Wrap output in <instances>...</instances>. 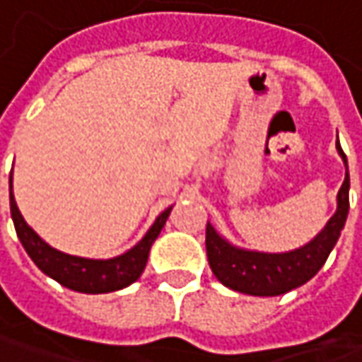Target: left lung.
I'll use <instances>...</instances> for the list:
<instances>
[{"mask_svg":"<svg viewBox=\"0 0 362 362\" xmlns=\"http://www.w3.org/2000/svg\"><path fill=\"white\" fill-rule=\"evenodd\" d=\"M339 155L346 165V155L337 143ZM349 171L339 189L337 214L328 219L327 228L304 247L286 254H262L240 250L226 242L214 226L205 228V247L209 268L223 286L250 296H278L306 284L327 262L330 250L341 235L349 216Z\"/></svg>","mask_w":362,"mask_h":362,"instance_id":"8db88e82","label":"left lung"}]
</instances>
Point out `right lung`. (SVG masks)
<instances>
[{"mask_svg":"<svg viewBox=\"0 0 362 362\" xmlns=\"http://www.w3.org/2000/svg\"><path fill=\"white\" fill-rule=\"evenodd\" d=\"M9 183H11V179H9ZM9 207H11V219L16 226V233L20 238L21 245L25 247L28 256L34 259L35 266L46 276L54 278L56 282H60L70 290L84 292V294H106V292H115V290L127 288L132 282H136L145 270L151 245L157 240L167 217L171 214V207H167L155 219V223L146 231L145 238L134 247H131L127 254L112 257V259H88V257L70 256V254L58 252L44 242L23 221L11 191H9Z\"/></svg>","mask_w":362,"mask_h":362,"instance_id":"obj_1","label":"right lung"}]
</instances>
